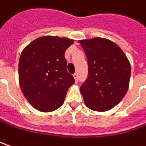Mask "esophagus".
Wrapping results in <instances>:
<instances>
[{"mask_svg":"<svg viewBox=\"0 0 146 146\" xmlns=\"http://www.w3.org/2000/svg\"><path fill=\"white\" fill-rule=\"evenodd\" d=\"M73 78H74V80H75V82H78V73H74L73 74Z\"/></svg>","mask_w":146,"mask_h":146,"instance_id":"esophagus-1","label":"esophagus"}]
</instances>
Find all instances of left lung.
<instances>
[{
  "instance_id": "1",
  "label": "left lung",
  "mask_w": 146,
  "mask_h": 146,
  "mask_svg": "<svg viewBox=\"0 0 146 146\" xmlns=\"http://www.w3.org/2000/svg\"><path fill=\"white\" fill-rule=\"evenodd\" d=\"M78 42L88 60V78L80 88L85 104L95 111H107L128 91L130 62L122 49L108 38L95 37Z\"/></svg>"
}]
</instances>
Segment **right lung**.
Here are the masks:
<instances>
[{
	"label": "right lung",
	"instance_id": "1",
	"mask_svg": "<svg viewBox=\"0 0 146 146\" xmlns=\"http://www.w3.org/2000/svg\"><path fill=\"white\" fill-rule=\"evenodd\" d=\"M73 39L47 35L37 38L21 53L18 80L23 95L33 108L51 112L63 105L74 83L67 72L64 52Z\"/></svg>",
	"mask_w": 146,
	"mask_h": 146
}]
</instances>
